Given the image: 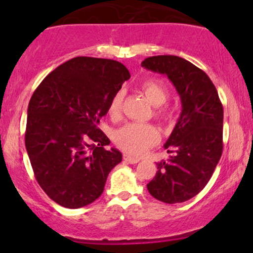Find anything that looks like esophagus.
Segmentation results:
<instances>
[{"label": "esophagus", "instance_id": "obj_1", "mask_svg": "<svg viewBox=\"0 0 253 253\" xmlns=\"http://www.w3.org/2000/svg\"><path fill=\"white\" fill-rule=\"evenodd\" d=\"M124 159L127 162V163H129V164H136L139 161H140V159L136 158V157H132L129 155H124Z\"/></svg>", "mask_w": 253, "mask_h": 253}]
</instances>
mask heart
<instances>
[{
  "mask_svg": "<svg viewBox=\"0 0 253 253\" xmlns=\"http://www.w3.org/2000/svg\"><path fill=\"white\" fill-rule=\"evenodd\" d=\"M144 94L146 95L150 102L157 107L155 115L158 119H165L168 117L167 109L163 108V104L169 98V90L167 85L159 80H149L141 84ZM124 91L119 90L113 96L109 103V114L112 117H119L123 107ZM158 129L149 124L133 123L124 126L123 128L115 132V144L125 152L133 156H140L159 141Z\"/></svg>",
  "mask_w": 253,
  "mask_h": 253,
  "instance_id": "1",
  "label": "heart"
}]
</instances>
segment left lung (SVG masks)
I'll use <instances>...</instances> for the list:
<instances>
[{
  "mask_svg": "<svg viewBox=\"0 0 253 253\" xmlns=\"http://www.w3.org/2000/svg\"><path fill=\"white\" fill-rule=\"evenodd\" d=\"M141 66L167 75L182 103L181 117L164 145L173 155L157 163L147 190L165 203L188 201L210 182L222 155V103L207 74L181 57H149Z\"/></svg>",
  "mask_w": 253,
  "mask_h": 253,
  "instance_id": "8db88e82",
  "label": "left lung"
}]
</instances>
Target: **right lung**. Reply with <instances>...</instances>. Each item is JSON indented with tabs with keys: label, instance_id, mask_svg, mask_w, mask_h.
<instances>
[{
	"label": "right lung",
	"instance_id": "obj_1",
	"mask_svg": "<svg viewBox=\"0 0 253 253\" xmlns=\"http://www.w3.org/2000/svg\"><path fill=\"white\" fill-rule=\"evenodd\" d=\"M130 77L113 59L76 57L54 69L32 95L25 144L37 182L63 207L90 205L123 161L98 128L113 96Z\"/></svg>",
	"mask_w": 253,
	"mask_h": 253
}]
</instances>
